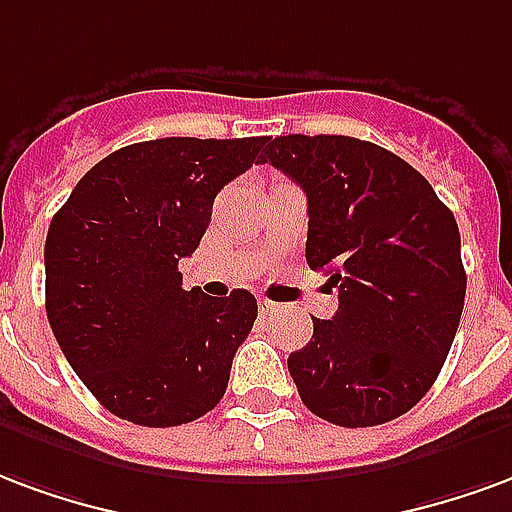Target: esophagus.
Returning <instances> with one entry per match:
<instances>
[{
	"mask_svg": "<svg viewBox=\"0 0 512 512\" xmlns=\"http://www.w3.org/2000/svg\"><path fill=\"white\" fill-rule=\"evenodd\" d=\"M259 308H261V313H278V311H281V305H275V302H270L267 297H261Z\"/></svg>",
	"mask_w": 512,
	"mask_h": 512,
	"instance_id": "esophagus-1",
	"label": "esophagus"
}]
</instances>
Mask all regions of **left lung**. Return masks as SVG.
Returning <instances> with one entry per match:
<instances>
[{
    "label": "left lung",
    "mask_w": 512,
    "mask_h": 512,
    "mask_svg": "<svg viewBox=\"0 0 512 512\" xmlns=\"http://www.w3.org/2000/svg\"><path fill=\"white\" fill-rule=\"evenodd\" d=\"M261 163L305 190V259L338 289L333 319H313L289 354L302 404L343 428L390 423L431 390L461 322L453 212L420 171L360 138H267Z\"/></svg>",
    "instance_id": "1"
}]
</instances>
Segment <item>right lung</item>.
<instances>
[{
    "label": "right lung",
    "instance_id": "1",
    "mask_svg": "<svg viewBox=\"0 0 512 512\" xmlns=\"http://www.w3.org/2000/svg\"><path fill=\"white\" fill-rule=\"evenodd\" d=\"M264 136L155 138L81 177L46 237V313L59 349L108 412L149 428L218 406L256 297L182 289L223 185L261 160Z\"/></svg>",
    "mask_w": 512,
    "mask_h": 512
}]
</instances>
